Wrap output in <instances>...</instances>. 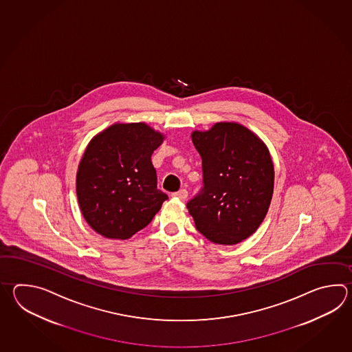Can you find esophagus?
Listing matches in <instances>:
<instances>
[{"label": "esophagus", "mask_w": 352, "mask_h": 352, "mask_svg": "<svg viewBox=\"0 0 352 352\" xmlns=\"http://www.w3.org/2000/svg\"><path fill=\"white\" fill-rule=\"evenodd\" d=\"M173 196L177 197V199H179V200H186L187 191L185 190V188H182V190H179V191H177V192H175Z\"/></svg>", "instance_id": "34e87169"}]
</instances>
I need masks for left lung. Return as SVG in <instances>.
I'll use <instances>...</instances> for the list:
<instances>
[{"label": "left lung", "mask_w": 352, "mask_h": 352, "mask_svg": "<svg viewBox=\"0 0 352 352\" xmlns=\"http://www.w3.org/2000/svg\"><path fill=\"white\" fill-rule=\"evenodd\" d=\"M202 160L204 187L187 209L210 241L235 245L262 224L274 188V165L267 144L238 122H217L194 131Z\"/></svg>", "instance_id": "left-lung-1"}]
</instances>
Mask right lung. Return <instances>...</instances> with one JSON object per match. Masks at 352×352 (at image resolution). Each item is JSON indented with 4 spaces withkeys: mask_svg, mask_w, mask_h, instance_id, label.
Listing matches in <instances>:
<instances>
[{
    "mask_svg": "<svg viewBox=\"0 0 352 352\" xmlns=\"http://www.w3.org/2000/svg\"><path fill=\"white\" fill-rule=\"evenodd\" d=\"M165 135L144 122H117L94 135L76 171L79 208L107 239L127 240L150 224L167 200L151 156Z\"/></svg>",
    "mask_w": 352,
    "mask_h": 352,
    "instance_id": "1",
    "label": "right lung"
}]
</instances>
